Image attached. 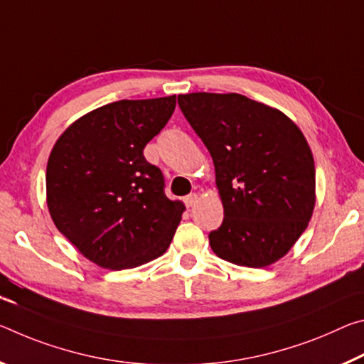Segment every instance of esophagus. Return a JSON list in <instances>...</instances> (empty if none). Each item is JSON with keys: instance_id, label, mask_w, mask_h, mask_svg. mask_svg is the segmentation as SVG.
Masks as SVG:
<instances>
[{"instance_id": "esophagus-1", "label": "esophagus", "mask_w": 364, "mask_h": 364, "mask_svg": "<svg viewBox=\"0 0 364 364\" xmlns=\"http://www.w3.org/2000/svg\"><path fill=\"white\" fill-rule=\"evenodd\" d=\"M186 205L188 206V208H193L195 205H196V201H198V195L196 193H192V195H188V196H186Z\"/></svg>"}]
</instances>
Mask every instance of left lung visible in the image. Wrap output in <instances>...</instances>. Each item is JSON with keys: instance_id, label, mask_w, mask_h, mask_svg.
I'll return each instance as SVG.
<instances>
[{"instance_id": "8db88e82", "label": "left lung", "mask_w": 364, "mask_h": 364, "mask_svg": "<svg viewBox=\"0 0 364 364\" xmlns=\"http://www.w3.org/2000/svg\"><path fill=\"white\" fill-rule=\"evenodd\" d=\"M210 151L224 208L210 234L219 258L266 267L290 252L316 203V169L299 126L282 111L238 93L178 95Z\"/></svg>"}]
</instances>
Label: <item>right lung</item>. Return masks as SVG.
<instances>
[{"mask_svg": "<svg viewBox=\"0 0 364 364\" xmlns=\"http://www.w3.org/2000/svg\"><path fill=\"white\" fill-rule=\"evenodd\" d=\"M176 95L121 100L64 130L46 166V205L56 229L100 267L130 269L169 248L186 210L143 148L166 126Z\"/></svg>", "mask_w": 364, "mask_h": 364, "instance_id": "1", "label": "right lung"}]
</instances>
